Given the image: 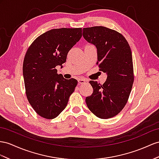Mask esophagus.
<instances>
[{
    "label": "esophagus",
    "mask_w": 159,
    "mask_h": 159,
    "mask_svg": "<svg viewBox=\"0 0 159 159\" xmlns=\"http://www.w3.org/2000/svg\"><path fill=\"white\" fill-rule=\"evenodd\" d=\"M78 83H79V84H84V83H88V81L87 80H85L84 79L80 78L78 79Z\"/></svg>",
    "instance_id": "34e87169"
}]
</instances>
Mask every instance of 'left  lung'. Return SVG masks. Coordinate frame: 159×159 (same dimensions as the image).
I'll return each instance as SVG.
<instances>
[{"instance_id": "obj_1", "label": "left lung", "mask_w": 159, "mask_h": 159, "mask_svg": "<svg viewBox=\"0 0 159 159\" xmlns=\"http://www.w3.org/2000/svg\"><path fill=\"white\" fill-rule=\"evenodd\" d=\"M83 35L97 48L101 71L107 74L106 81L89 83L93 89L86 97L88 108L101 119L116 116L127 103L134 83L132 51L127 40L118 32L103 26L84 28Z\"/></svg>"}]
</instances>
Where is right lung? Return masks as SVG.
<instances>
[{
	"instance_id": "1",
	"label": "right lung",
	"mask_w": 159,
	"mask_h": 159,
	"mask_svg": "<svg viewBox=\"0 0 159 159\" xmlns=\"http://www.w3.org/2000/svg\"><path fill=\"white\" fill-rule=\"evenodd\" d=\"M82 37V28H60L36 38L26 52L23 75L27 98L41 117L54 119L66 107L77 85L75 79L57 74L68 52Z\"/></svg>"
}]
</instances>
